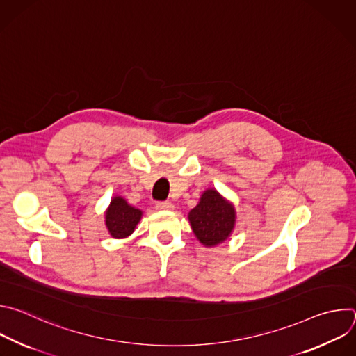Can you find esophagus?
<instances>
[{"mask_svg":"<svg viewBox=\"0 0 356 356\" xmlns=\"http://www.w3.org/2000/svg\"><path fill=\"white\" fill-rule=\"evenodd\" d=\"M156 209L158 210H172L173 204L170 201H158L156 202Z\"/></svg>","mask_w":356,"mask_h":356,"instance_id":"esophagus-1","label":"esophagus"}]
</instances>
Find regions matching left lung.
<instances>
[{
    "instance_id": "left-lung-1",
    "label": "left lung",
    "mask_w": 356,
    "mask_h": 356,
    "mask_svg": "<svg viewBox=\"0 0 356 356\" xmlns=\"http://www.w3.org/2000/svg\"><path fill=\"white\" fill-rule=\"evenodd\" d=\"M235 209L217 190L201 194L198 204L188 213V221L197 239L206 246L224 242L235 227Z\"/></svg>"
}]
</instances>
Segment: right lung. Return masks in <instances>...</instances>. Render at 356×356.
I'll return each instance as SVG.
<instances>
[{
  "label": "right lung",
  "instance_id": "right-lung-1",
  "mask_svg": "<svg viewBox=\"0 0 356 356\" xmlns=\"http://www.w3.org/2000/svg\"><path fill=\"white\" fill-rule=\"evenodd\" d=\"M142 218V211L129 206L122 197H114L106 211V225L115 239L129 236Z\"/></svg>",
  "mask_w": 356,
  "mask_h": 356
}]
</instances>
